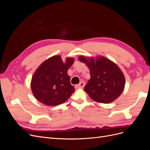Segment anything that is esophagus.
Returning a JSON list of instances; mask_svg holds the SVG:
<instances>
[{"mask_svg": "<svg viewBox=\"0 0 150 150\" xmlns=\"http://www.w3.org/2000/svg\"><path fill=\"white\" fill-rule=\"evenodd\" d=\"M85 85V83L84 82H81L79 84H77L75 86V88L78 89V88H83L84 86Z\"/></svg>", "mask_w": 150, "mask_h": 150, "instance_id": "34e87169", "label": "esophagus"}]
</instances>
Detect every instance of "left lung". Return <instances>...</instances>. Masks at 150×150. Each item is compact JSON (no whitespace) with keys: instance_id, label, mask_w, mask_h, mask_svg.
Wrapping results in <instances>:
<instances>
[{"instance_id":"1","label":"left lung","mask_w":150,"mask_h":150,"mask_svg":"<svg viewBox=\"0 0 150 150\" xmlns=\"http://www.w3.org/2000/svg\"><path fill=\"white\" fill-rule=\"evenodd\" d=\"M79 61L87 65L90 71L91 79L84 90L94 101L110 103L118 98L123 91L125 78L116 64L108 59L99 57L88 59L83 56Z\"/></svg>"}]
</instances>
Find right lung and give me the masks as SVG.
Listing matches in <instances>:
<instances>
[{"instance_id": "obj_1", "label": "right lung", "mask_w": 150, "mask_h": 150, "mask_svg": "<svg viewBox=\"0 0 150 150\" xmlns=\"http://www.w3.org/2000/svg\"><path fill=\"white\" fill-rule=\"evenodd\" d=\"M74 61L68 57L64 63L59 56H54L38 68L32 78L31 89L39 102L56 106L69 99L75 89L70 83L67 70Z\"/></svg>"}]
</instances>
